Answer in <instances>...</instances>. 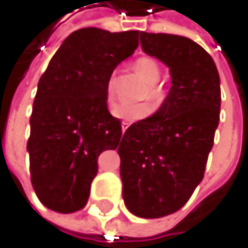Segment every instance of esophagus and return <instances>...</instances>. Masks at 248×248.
<instances>
[{"instance_id":"obj_1","label":"esophagus","mask_w":248,"mask_h":248,"mask_svg":"<svg viewBox=\"0 0 248 248\" xmlns=\"http://www.w3.org/2000/svg\"><path fill=\"white\" fill-rule=\"evenodd\" d=\"M129 124H130L129 122H122V132H124V130L129 127Z\"/></svg>"}]
</instances>
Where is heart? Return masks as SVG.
I'll use <instances>...</instances> for the list:
<instances>
[{
    "label": "heart",
    "instance_id": "heart-1",
    "mask_svg": "<svg viewBox=\"0 0 248 248\" xmlns=\"http://www.w3.org/2000/svg\"><path fill=\"white\" fill-rule=\"evenodd\" d=\"M133 70L148 86L143 94L145 99H149L155 106H159L164 100V92L156 84L161 77V67L152 57H139L133 62ZM106 100L109 105L115 103V92H113V78H109L106 83ZM152 112V106L149 103H139L133 106H119L112 110L113 116L121 121H140L149 116Z\"/></svg>",
    "mask_w": 248,
    "mask_h": 248
}]
</instances>
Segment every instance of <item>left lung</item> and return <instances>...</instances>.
<instances>
[{
    "label": "left lung",
    "instance_id": "1",
    "mask_svg": "<svg viewBox=\"0 0 248 248\" xmlns=\"http://www.w3.org/2000/svg\"><path fill=\"white\" fill-rule=\"evenodd\" d=\"M140 46L170 67L172 86L156 113L126 129L118 154L126 208L161 218L182 208L204 178L220 122V76L186 37L142 31Z\"/></svg>",
    "mask_w": 248,
    "mask_h": 248
}]
</instances>
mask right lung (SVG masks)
I'll return each instance as SVG.
<instances>
[{"instance_id":"obj_1","label":"right lung","mask_w":248,"mask_h":248,"mask_svg":"<svg viewBox=\"0 0 248 248\" xmlns=\"http://www.w3.org/2000/svg\"><path fill=\"white\" fill-rule=\"evenodd\" d=\"M138 35L77 30L40 77L27 151L32 188L56 213H75L87 204L99 155L121 142L122 124L108 110L106 83L138 48Z\"/></svg>"}]
</instances>
